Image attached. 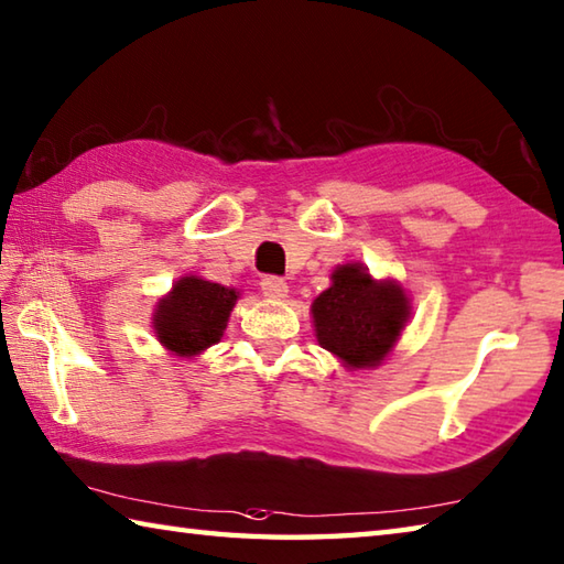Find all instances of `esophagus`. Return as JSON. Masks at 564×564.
Segmentation results:
<instances>
[{"label": "esophagus", "instance_id": "obj_1", "mask_svg": "<svg viewBox=\"0 0 564 564\" xmlns=\"http://www.w3.org/2000/svg\"><path fill=\"white\" fill-rule=\"evenodd\" d=\"M261 291L263 295H269V299H283V295L289 293V285H285V281L279 279V275H263Z\"/></svg>", "mask_w": 564, "mask_h": 564}]
</instances>
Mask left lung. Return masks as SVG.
Instances as JSON below:
<instances>
[{
  "mask_svg": "<svg viewBox=\"0 0 564 564\" xmlns=\"http://www.w3.org/2000/svg\"><path fill=\"white\" fill-rule=\"evenodd\" d=\"M406 317L404 291L397 283L372 281L357 263L340 265L330 289L313 301L317 343L357 370L384 360Z\"/></svg>",
  "mask_w": 564,
  "mask_h": 564,
  "instance_id": "8db88e82",
  "label": "left lung"
}]
</instances>
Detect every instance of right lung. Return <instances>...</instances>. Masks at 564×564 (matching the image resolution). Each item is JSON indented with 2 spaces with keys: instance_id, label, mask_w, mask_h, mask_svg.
Wrapping results in <instances>:
<instances>
[{
  "instance_id": "obj_1",
  "label": "right lung",
  "mask_w": 564,
  "mask_h": 564,
  "mask_svg": "<svg viewBox=\"0 0 564 564\" xmlns=\"http://www.w3.org/2000/svg\"><path fill=\"white\" fill-rule=\"evenodd\" d=\"M237 299L234 289L184 275L167 299L160 301L155 313L158 340L182 357L207 350L221 340Z\"/></svg>"
}]
</instances>
